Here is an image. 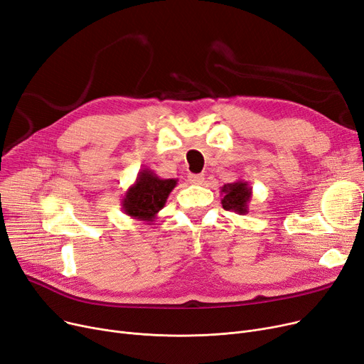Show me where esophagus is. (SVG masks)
<instances>
[{
	"label": "esophagus",
	"instance_id": "34e87169",
	"mask_svg": "<svg viewBox=\"0 0 364 364\" xmlns=\"http://www.w3.org/2000/svg\"><path fill=\"white\" fill-rule=\"evenodd\" d=\"M188 181L191 183H196V185H201L204 182V175H194V173H189L188 175Z\"/></svg>",
	"mask_w": 364,
	"mask_h": 364
}]
</instances>
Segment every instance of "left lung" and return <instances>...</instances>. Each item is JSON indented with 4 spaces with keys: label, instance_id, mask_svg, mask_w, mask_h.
Returning <instances> with one entry per match:
<instances>
[{
    "label": "left lung",
    "instance_id": "8db88e82",
    "mask_svg": "<svg viewBox=\"0 0 364 364\" xmlns=\"http://www.w3.org/2000/svg\"><path fill=\"white\" fill-rule=\"evenodd\" d=\"M222 207L238 215L249 213V203L252 200V186L246 181H235L220 188Z\"/></svg>",
    "mask_w": 364,
    "mask_h": 364
}]
</instances>
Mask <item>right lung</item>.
I'll use <instances>...</instances> for the list:
<instances>
[{"label": "right lung", "instance_id": "add662e5", "mask_svg": "<svg viewBox=\"0 0 364 364\" xmlns=\"http://www.w3.org/2000/svg\"><path fill=\"white\" fill-rule=\"evenodd\" d=\"M176 183L178 179H161L152 170L144 168L121 200V209L133 219L151 223L166 205Z\"/></svg>", "mask_w": 364, "mask_h": 364}]
</instances>
